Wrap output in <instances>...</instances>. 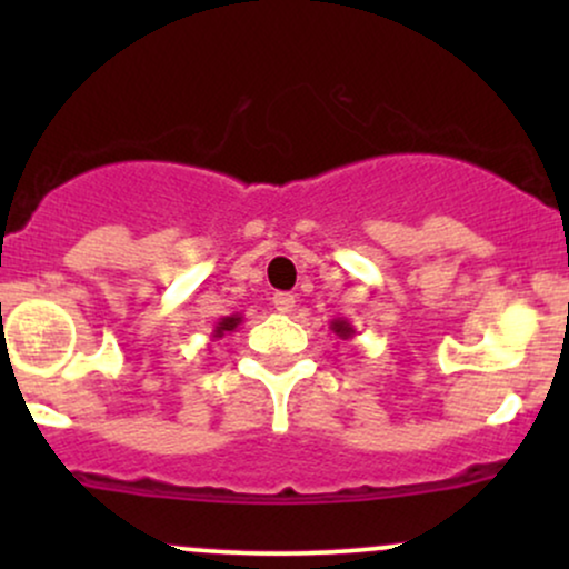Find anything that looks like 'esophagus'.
I'll return each instance as SVG.
<instances>
[{"mask_svg": "<svg viewBox=\"0 0 569 569\" xmlns=\"http://www.w3.org/2000/svg\"><path fill=\"white\" fill-rule=\"evenodd\" d=\"M272 305H276L278 312H293V307H297V297H293V293L280 291L272 297Z\"/></svg>", "mask_w": 569, "mask_h": 569, "instance_id": "34e87169", "label": "esophagus"}]
</instances>
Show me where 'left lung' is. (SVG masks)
I'll use <instances>...</instances> for the list:
<instances>
[{
    "mask_svg": "<svg viewBox=\"0 0 569 569\" xmlns=\"http://www.w3.org/2000/svg\"><path fill=\"white\" fill-rule=\"evenodd\" d=\"M329 329L335 331L339 339H352V337H356V329H352V323L348 321V318H335Z\"/></svg>",
    "mask_w": 569,
    "mask_h": 569,
    "instance_id": "8db88e82",
    "label": "left lung"
}]
</instances>
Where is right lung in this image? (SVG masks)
Masks as SVG:
<instances>
[{
    "label": "right lung",
    "mask_w": 569,
    "mask_h": 569,
    "mask_svg": "<svg viewBox=\"0 0 569 569\" xmlns=\"http://www.w3.org/2000/svg\"><path fill=\"white\" fill-rule=\"evenodd\" d=\"M240 323H243V316H240V312H232V316L219 318V323L213 326V335H211V339H219V337H224V335H232V331L238 329Z\"/></svg>",
    "instance_id": "1"
}]
</instances>
